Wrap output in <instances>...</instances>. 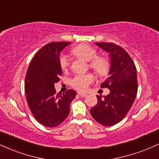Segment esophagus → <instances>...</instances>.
Here are the masks:
<instances>
[{"mask_svg":"<svg viewBox=\"0 0 159 159\" xmlns=\"http://www.w3.org/2000/svg\"><path fill=\"white\" fill-rule=\"evenodd\" d=\"M78 95H80V96H81V97H85L86 95H87V93H81V92H78Z\"/></svg>","mask_w":159,"mask_h":159,"instance_id":"esophagus-1","label":"esophagus"}]
</instances>
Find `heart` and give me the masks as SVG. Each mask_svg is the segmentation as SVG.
Listing matches in <instances>:
<instances>
[{"label":"heart","instance_id":"b5f03b06","mask_svg":"<svg viewBox=\"0 0 159 159\" xmlns=\"http://www.w3.org/2000/svg\"><path fill=\"white\" fill-rule=\"evenodd\" d=\"M72 52L76 56L84 59L87 61H91L90 66L96 73L100 75H104L110 70V61L105 57H97L98 52L93 47L87 44L78 45L72 49ZM70 64V59L67 55H61L60 65L63 70L67 68ZM94 81L92 74L76 75L71 81L72 85L78 90H86L90 84Z\"/></svg>","mask_w":159,"mask_h":159}]
</instances>
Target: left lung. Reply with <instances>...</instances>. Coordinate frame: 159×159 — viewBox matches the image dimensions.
<instances>
[{
    "label": "left lung",
    "mask_w": 159,
    "mask_h": 159,
    "mask_svg": "<svg viewBox=\"0 0 159 159\" xmlns=\"http://www.w3.org/2000/svg\"><path fill=\"white\" fill-rule=\"evenodd\" d=\"M109 54V77L101 84L110 93L96 95L98 103L90 110L91 116L101 125L112 126L127 114L136 97L138 90L136 68L128 53L119 46L111 43H95Z\"/></svg>",
    "instance_id": "obj_1"
}]
</instances>
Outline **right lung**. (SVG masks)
Here are the masks:
<instances>
[{
	"mask_svg": "<svg viewBox=\"0 0 159 159\" xmlns=\"http://www.w3.org/2000/svg\"><path fill=\"white\" fill-rule=\"evenodd\" d=\"M70 42H52L38 52L29 66L25 78V93L32 113L42 125L55 127L68 117L76 92L68 89L56 94L55 84L62 75L61 52Z\"/></svg>",
	"mask_w": 159,
	"mask_h": 159,
	"instance_id": "1",
	"label": "right lung"
}]
</instances>
